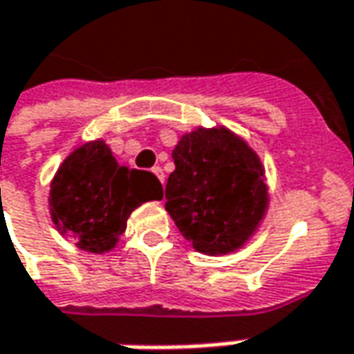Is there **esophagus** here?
I'll return each mask as SVG.
<instances>
[{"label": "esophagus", "instance_id": "esophagus-1", "mask_svg": "<svg viewBox=\"0 0 354 354\" xmlns=\"http://www.w3.org/2000/svg\"><path fill=\"white\" fill-rule=\"evenodd\" d=\"M151 171H153V175H156V177H158L161 183H165V175H163V169H161L160 165H156V167H153Z\"/></svg>", "mask_w": 354, "mask_h": 354}]
</instances>
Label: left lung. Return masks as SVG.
Wrapping results in <instances>:
<instances>
[{
    "label": "left lung",
    "instance_id": "left-lung-1",
    "mask_svg": "<svg viewBox=\"0 0 354 354\" xmlns=\"http://www.w3.org/2000/svg\"><path fill=\"white\" fill-rule=\"evenodd\" d=\"M165 210L194 249L218 255L241 248L267 208L263 165L226 128H198L173 149Z\"/></svg>",
    "mask_w": 354,
    "mask_h": 354
}]
</instances>
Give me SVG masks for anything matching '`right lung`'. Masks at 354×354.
<instances>
[{
  "label": "right lung",
  "instance_id": "add662e5",
  "mask_svg": "<svg viewBox=\"0 0 354 354\" xmlns=\"http://www.w3.org/2000/svg\"><path fill=\"white\" fill-rule=\"evenodd\" d=\"M161 196L153 173L116 163L97 140L73 149L60 165L50 189V214L58 230L72 232L77 248L103 253L115 248L136 206Z\"/></svg>",
  "mask_w": 354,
  "mask_h": 354
}]
</instances>
